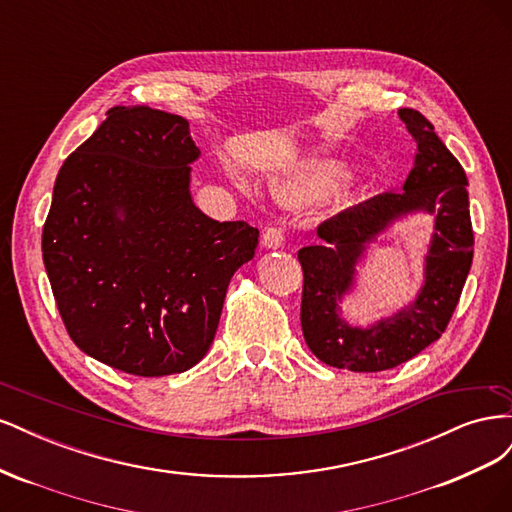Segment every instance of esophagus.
Masks as SVG:
<instances>
[{
	"label": "esophagus",
	"instance_id": "esophagus-1",
	"mask_svg": "<svg viewBox=\"0 0 512 512\" xmlns=\"http://www.w3.org/2000/svg\"><path fill=\"white\" fill-rule=\"evenodd\" d=\"M260 243H262V247H267V250H280V247L284 245V232L280 228L271 226L262 232Z\"/></svg>",
	"mask_w": 512,
	"mask_h": 512
}]
</instances>
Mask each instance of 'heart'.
<instances>
[{"instance_id":"1","label":"heart","mask_w":512,"mask_h":512,"mask_svg":"<svg viewBox=\"0 0 512 512\" xmlns=\"http://www.w3.org/2000/svg\"><path fill=\"white\" fill-rule=\"evenodd\" d=\"M235 185L245 192L252 194V183L241 175L232 177ZM352 179V168L342 160H322L314 164H305L292 168L288 173L275 177L271 190L275 196H280L290 203H314V200L329 198L339 192Z\"/></svg>"}]
</instances>
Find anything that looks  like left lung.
Segmentation results:
<instances>
[{
  "instance_id": "8db88e82",
  "label": "left lung",
  "mask_w": 512,
  "mask_h": 512,
  "mask_svg": "<svg viewBox=\"0 0 512 512\" xmlns=\"http://www.w3.org/2000/svg\"><path fill=\"white\" fill-rule=\"evenodd\" d=\"M399 119L416 141L404 192H386L337 213L318 226L320 243L299 250L303 337L309 350L331 367L384 371L410 361L444 333L472 267L468 177L421 113L401 108ZM414 214L434 218L422 286L393 315L367 325L350 323L343 305L358 287L370 247Z\"/></svg>"
}]
</instances>
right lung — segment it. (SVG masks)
Listing matches in <instances>:
<instances>
[{"instance_id":"right-lung-1","label":"right lung","mask_w":512,"mask_h":512,"mask_svg":"<svg viewBox=\"0 0 512 512\" xmlns=\"http://www.w3.org/2000/svg\"><path fill=\"white\" fill-rule=\"evenodd\" d=\"M59 168L42 260L61 320L91 359L132 376L194 367L258 228L194 205L190 123L115 106Z\"/></svg>"}]
</instances>
